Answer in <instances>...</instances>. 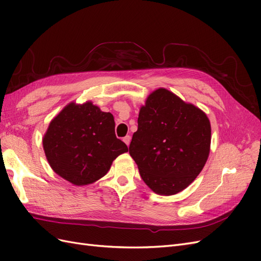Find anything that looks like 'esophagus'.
Segmentation results:
<instances>
[{
	"mask_svg": "<svg viewBox=\"0 0 261 261\" xmlns=\"http://www.w3.org/2000/svg\"><path fill=\"white\" fill-rule=\"evenodd\" d=\"M123 141L124 143L127 145V146H129V143H130V136H125L124 138H123Z\"/></svg>",
	"mask_w": 261,
	"mask_h": 261,
	"instance_id": "esophagus-1",
	"label": "esophagus"
}]
</instances>
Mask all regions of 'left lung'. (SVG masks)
I'll return each instance as SVG.
<instances>
[{"label":"left lung","mask_w":261,"mask_h":261,"mask_svg":"<svg viewBox=\"0 0 261 261\" xmlns=\"http://www.w3.org/2000/svg\"><path fill=\"white\" fill-rule=\"evenodd\" d=\"M210 121L202 110L159 88L149 94L138 115L129 154L146 185L158 195L183 191L206 164Z\"/></svg>","instance_id":"left-lung-1"}]
</instances>
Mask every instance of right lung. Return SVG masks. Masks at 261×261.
Instances as JSON below:
<instances>
[{
  "label": "right lung",
  "mask_w": 261,
  "mask_h": 261,
  "mask_svg": "<svg viewBox=\"0 0 261 261\" xmlns=\"http://www.w3.org/2000/svg\"><path fill=\"white\" fill-rule=\"evenodd\" d=\"M111 113L87 101L70 102L50 122L42 144L52 170L77 186L103 177L116 158L128 151L115 136Z\"/></svg>",
  "instance_id": "obj_1"
}]
</instances>
